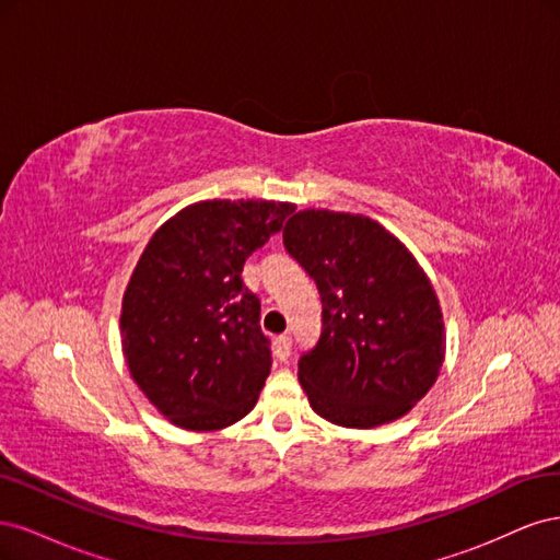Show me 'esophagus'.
Listing matches in <instances>:
<instances>
[{"label": "esophagus", "instance_id": "obj_1", "mask_svg": "<svg viewBox=\"0 0 560 560\" xmlns=\"http://www.w3.org/2000/svg\"><path fill=\"white\" fill-rule=\"evenodd\" d=\"M290 352H292V338L287 336V334L278 336L276 338V358L280 362H287V358H290Z\"/></svg>", "mask_w": 560, "mask_h": 560}]
</instances>
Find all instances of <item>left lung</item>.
I'll return each mask as SVG.
<instances>
[{"instance_id":"8db88e82","label":"left lung","mask_w":560,"mask_h":560,"mask_svg":"<svg viewBox=\"0 0 560 560\" xmlns=\"http://www.w3.org/2000/svg\"><path fill=\"white\" fill-rule=\"evenodd\" d=\"M282 243L322 299L319 341L299 360L313 411L341 428L409 413L446 352L444 315L413 254L374 219L331 210L296 212Z\"/></svg>"}]
</instances>
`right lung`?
Returning <instances> with one entry per match:
<instances>
[{"label": "right lung", "instance_id": "add662e5", "mask_svg": "<svg viewBox=\"0 0 560 560\" xmlns=\"http://www.w3.org/2000/svg\"><path fill=\"white\" fill-rule=\"evenodd\" d=\"M292 212L276 200H200L147 243L124 294L121 346L132 381L177 428L222 430L257 404L270 343L243 266Z\"/></svg>", "mask_w": 560, "mask_h": 560}]
</instances>
